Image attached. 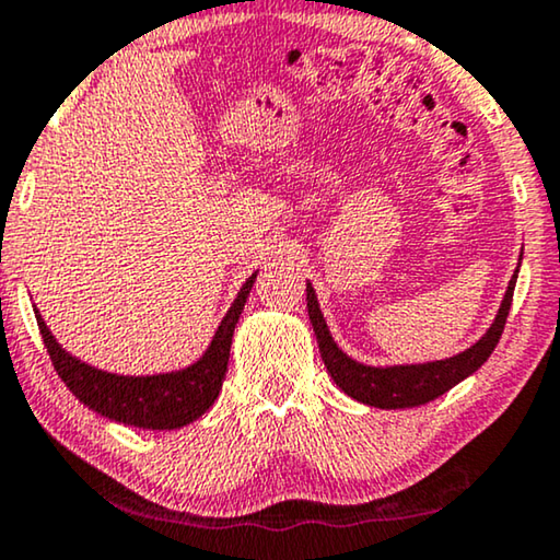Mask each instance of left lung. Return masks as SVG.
Instances as JSON below:
<instances>
[{
  "label": "left lung",
  "mask_w": 560,
  "mask_h": 560,
  "mask_svg": "<svg viewBox=\"0 0 560 560\" xmlns=\"http://www.w3.org/2000/svg\"><path fill=\"white\" fill-rule=\"evenodd\" d=\"M523 259V252H520ZM517 272L512 275L508 290L500 303V311L492 320V326L487 328V334L481 336L477 343H471L469 349L458 351V354L448 359H435V362L423 364H387V366H372L362 364L357 359H351L339 343L334 341L331 331H328L324 313H320L316 290L311 282H305V301H308V318L313 326V334L318 339L320 359H324L328 374H331L336 385H339L349 397H354L357 402L372 405L380 410H402V408H418L448 393L451 387H456L458 382H464L469 374L479 370L481 364L492 357V351L500 341L508 324V313L512 305V293H515Z\"/></svg>",
  "instance_id": "8db88e82"
}]
</instances>
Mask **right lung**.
<instances>
[{
  "mask_svg": "<svg viewBox=\"0 0 560 560\" xmlns=\"http://www.w3.org/2000/svg\"><path fill=\"white\" fill-rule=\"evenodd\" d=\"M255 280L257 272H252V278H247L240 288L232 308L221 318L209 349L194 364L163 374H142V377L137 374L132 377V374L96 370V366L81 362L79 357L68 354L60 347L37 308L35 318L58 377L89 410L114 420V423L148 428V431H175V428L201 418L219 397L221 382L226 377L234 326L240 324L244 303H247Z\"/></svg>",
  "mask_w": 560,
  "mask_h": 560,
  "instance_id": "1",
  "label": "right lung"
}]
</instances>
